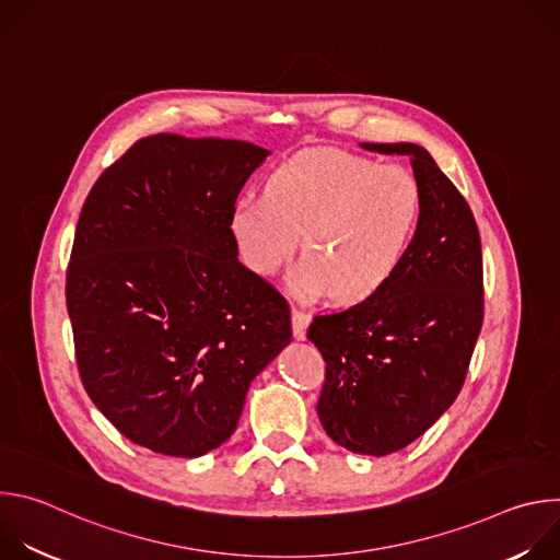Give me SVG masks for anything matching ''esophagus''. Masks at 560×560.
<instances>
[{"label": "esophagus", "instance_id": "34e87169", "mask_svg": "<svg viewBox=\"0 0 560 560\" xmlns=\"http://www.w3.org/2000/svg\"><path fill=\"white\" fill-rule=\"evenodd\" d=\"M310 314L301 307H292V332H294V339L303 341L305 339V330L310 326Z\"/></svg>", "mask_w": 560, "mask_h": 560}]
</instances>
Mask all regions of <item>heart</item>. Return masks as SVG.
I'll use <instances>...</instances> for the list:
<instances>
[{"label": "heart", "instance_id": "obj_1", "mask_svg": "<svg viewBox=\"0 0 560 560\" xmlns=\"http://www.w3.org/2000/svg\"><path fill=\"white\" fill-rule=\"evenodd\" d=\"M419 212L421 190L410 171L341 148H310L270 173L264 197L236 199L230 228L257 275H277L301 238L294 290L359 303L401 268Z\"/></svg>", "mask_w": 560, "mask_h": 560}]
</instances>
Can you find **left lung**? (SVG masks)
Returning <instances> with one entry per match:
<instances>
[{
  "instance_id": "8db88e82",
  "label": "left lung",
  "mask_w": 560,
  "mask_h": 560,
  "mask_svg": "<svg viewBox=\"0 0 560 560\" xmlns=\"http://www.w3.org/2000/svg\"><path fill=\"white\" fill-rule=\"evenodd\" d=\"M406 154L421 190L406 259L374 296L314 316L307 339L326 361L316 415L354 454L417 441L454 404L483 326L481 236L469 206L417 143H361Z\"/></svg>"
}]
</instances>
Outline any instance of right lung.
<instances>
[{
  "label": "right lung",
  "mask_w": 560,
  "mask_h": 560,
  "mask_svg": "<svg viewBox=\"0 0 560 560\" xmlns=\"http://www.w3.org/2000/svg\"><path fill=\"white\" fill-rule=\"evenodd\" d=\"M268 154L152 135L79 214L66 275L79 376L100 412L156 454L197 458L228 441L253 378L292 339L288 301L238 261L230 228Z\"/></svg>",
  "instance_id": "right-lung-1"
}]
</instances>
